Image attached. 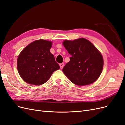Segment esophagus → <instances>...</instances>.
Here are the masks:
<instances>
[{"instance_id": "esophagus-1", "label": "esophagus", "mask_w": 125, "mask_h": 125, "mask_svg": "<svg viewBox=\"0 0 125 125\" xmlns=\"http://www.w3.org/2000/svg\"><path fill=\"white\" fill-rule=\"evenodd\" d=\"M59 66H60V69H62L63 68V66H64V64L63 63H60L59 64Z\"/></svg>"}]
</instances>
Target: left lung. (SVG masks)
I'll use <instances>...</instances> for the list:
<instances>
[{
	"label": "left lung",
	"instance_id": "8db88e82",
	"mask_svg": "<svg viewBox=\"0 0 125 125\" xmlns=\"http://www.w3.org/2000/svg\"><path fill=\"white\" fill-rule=\"evenodd\" d=\"M62 44L71 56L69 62L63 68V73L70 81L79 86L95 82L103 68V58L99 51L84 38L65 40Z\"/></svg>",
	"mask_w": 125,
	"mask_h": 125
}]
</instances>
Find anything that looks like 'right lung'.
<instances>
[{
    "label": "right lung",
    "instance_id": "right-lung-1",
    "mask_svg": "<svg viewBox=\"0 0 125 125\" xmlns=\"http://www.w3.org/2000/svg\"><path fill=\"white\" fill-rule=\"evenodd\" d=\"M52 42L39 40L29 44L21 51L17 59L20 77L26 83L36 85L47 82L54 71L60 67L50 52Z\"/></svg>",
    "mask_w": 125,
    "mask_h": 125
}]
</instances>
